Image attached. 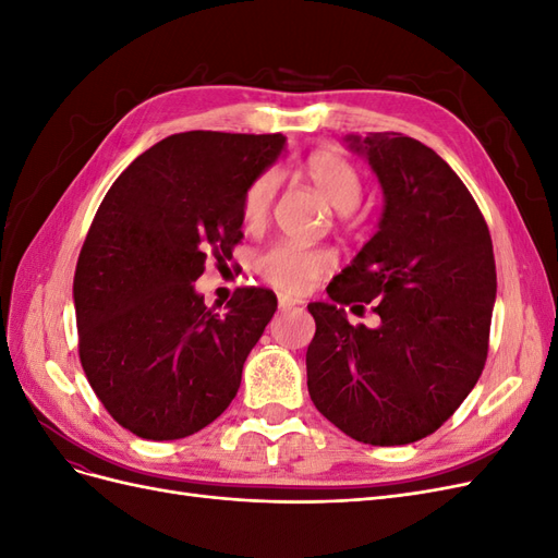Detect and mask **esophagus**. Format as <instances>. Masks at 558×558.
<instances>
[{
  "label": "esophagus",
  "mask_w": 558,
  "mask_h": 558,
  "mask_svg": "<svg viewBox=\"0 0 558 558\" xmlns=\"http://www.w3.org/2000/svg\"><path fill=\"white\" fill-rule=\"evenodd\" d=\"M302 302L300 300H293V298H286V295H279V310L286 312V310H293V307H300Z\"/></svg>",
  "instance_id": "34e87169"
}]
</instances>
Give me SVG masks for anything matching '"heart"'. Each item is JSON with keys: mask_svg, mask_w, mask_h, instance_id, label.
Masks as SVG:
<instances>
[{"mask_svg": "<svg viewBox=\"0 0 558 558\" xmlns=\"http://www.w3.org/2000/svg\"><path fill=\"white\" fill-rule=\"evenodd\" d=\"M302 174L312 183V189L324 197L335 211H351L359 207L363 197V177L359 167L337 150H314L302 162ZM277 193V174L263 172L253 179L242 195L240 216L246 228H258L272 209V199ZM337 265L335 253L330 248H307L293 242H277L267 246L258 260V275L272 286V289L302 295Z\"/></svg>", "mask_w": 558, "mask_h": 558, "instance_id": "b5f03b06", "label": "heart"}]
</instances>
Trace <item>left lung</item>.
Segmentation results:
<instances>
[{
	"mask_svg": "<svg viewBox=\"0 0 558 558\" xmlns=\"http://www.w3.org/2000/svg\"><path fill=\"white\" fill-rule=\"evenodd\" d=\"M384 189L379 230L330 286L316 320L307 388L316 410L365 445L396 447L440 428L475 388L488 353L496 260L465 183L400 132L347 137ZM373 304L377 329L343 314Z\"/></svg>",
	"mask_w": 558,
	"mask_h": 558,
	"instance_id": "1",
	"label": "left lung"
}]
</instances>
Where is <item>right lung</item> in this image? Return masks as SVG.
Instances as JSON below:
<instances>
[{"mask_svg":"<svg viewBox=\"0 0 558 558\" xmlns=\"http://www.w3.org/2000/svg\"><path fill=\"white\" fill-rule=\"evenodd\" d=\"M283 142L172 134L113 181L93 218L74 275L78 359L105 410L144 440L193 435L238 396L277 295L244 286L216 312L193 281L242 242V195Z\"/></svg>","mask_w":558,"mask_h":558,"instance_id":"right-lung-1","label":"right lung"}]
</instances>
